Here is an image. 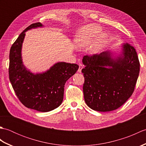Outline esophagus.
Here are the masks:
<instances>
[{
    "label": "esophagus",
    "instance_id": "34e87169",
    "mask_svg": "<svg viewBox=\"0 0 146 146\" xmlns=\"http://www.w3.org/2000/svg\"><path fill=\"white\" fill-rule=\"evenodd\" d=\"M82 69H83V65H82V64L80 63V64H79V68H78V72H79V73H81Z\"/></svg>",
    "mask_w": 146,
    "mask_h": 146
}]
</instances>
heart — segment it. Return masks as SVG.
I'll return each mask as SVG.
<instances>
[{"mask_svg":"<svg viewBox=\"0 0 146 146\" xmlns=\"http://www.w3.org/2000/svg\"><path fill=\"white\" fill-rule=\"evenodd\" d=\"M102 29L99 26L89 24L82 27L76 35L74 42L76 47L84 48L91 44L100 35ZM105 43L104 36H102L93 43L90 48L92 53H97L100 50Z\"/></svg>","mask_w":146,"mask_h":146,"instance_id":"1","label":"heart"}]
</instances>
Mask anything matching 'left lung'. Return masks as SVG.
Masks as SVG:
<instances>
[{"instance_id": "8db88e82", "label": "left lung", "mask_w": 146, "mask_h": 146, "mask_svg": "<svg viewBox=\"0 0 146 146\" xmlns=\"http://www.w3.org/2000/svg\"><path fill=\"white\" fill-rule=\"evenodd\" d=\"M123 48L122 56L116 60L108 51L83 56V94L86 105L93 110L117 109L134 91L140 63L134 46L126 43Z\"/></svg>"}]
</instances>
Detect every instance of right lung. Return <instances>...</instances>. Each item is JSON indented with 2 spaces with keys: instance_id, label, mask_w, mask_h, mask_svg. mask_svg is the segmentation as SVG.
<instances>
[{
  "instance_id": "1",
  "label": "right lung",
  "mask_w": 146,
  "mask_h": 146,
  "mask_svg": "<svg viewBox=\"0 0 146 146\" xmlns=\"http://www.w3.org/2000/svg\"><path fill=\"white\" fill-rule=\"evenodd\" d=\"M42 26L40 23L31 24L12 45L9 53V76L15 94L24 106L46 112L61 104L65 83L76 72L79 66L76 64L60 62L46 72L36 75L26 70L21 58L25 32Z\"/></svg>"
}]
</instances>
